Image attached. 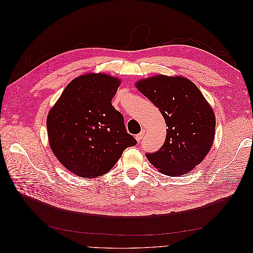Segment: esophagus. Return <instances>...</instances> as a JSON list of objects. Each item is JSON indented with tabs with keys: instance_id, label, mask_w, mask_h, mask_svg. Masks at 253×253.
<instances>
[{
	"instance_id": "34e87169",
	"label": "esophagus",
	"mask_w": 253,
	"mask_h": 253,
	"mask_svg": "<svg viewBox=\"0 0 253 253\" xmlns=\"http://www.w3.org/2000/svg\"><path fill=\"white\" fill-rule=\"evenodd\" d=\"M143 135H144V131H142V132H140L139 134H137V135H136L135 138H136L137 142H138V143H140V142H141V140H142V138H143Z\"/></svg>"
}]
</instances>
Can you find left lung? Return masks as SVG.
Returning a JSON list of instances; mask_svg holds the SVG:
<instances>
[{
	"instance_id": "8db88e82",
	"label": "left lung",
	"mask_w": 253,
	"mask_h": 253,
	"mask_svg": "<svg viewBox=\"0 0 253 253\" xmlns=\"http://www.w3.org/2000/svg\"><path fill=\"white\" fill-rule=\"evenodd\" d=\"M136 86L158 108L168 126L163 147L145 156L168 176L188 174L212 147L215 116L211 106L195 84L182 77L158 75Z\"/></svg>"
}]
</instances>
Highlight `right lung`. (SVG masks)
I'll return each mask as SVG.
<instances>
[{"label":"right lung","instance_id":"1","mask_svg":"<svg viewBox=\"0 0 253 253\" xmlns=\"http://www.w3.org/2000/svg\"><path fill=\"white\" fill-rule=\"evenodd\" d=\"M120 81L104 74L80 76L67 84L49 111L50 149L67 170L85 178L109 172L137 143L112 99Z\"/></svg>","mask_w":253,"mask_h":253}]
</instances>
